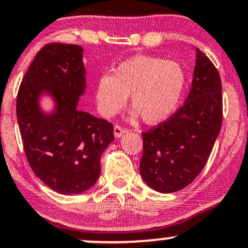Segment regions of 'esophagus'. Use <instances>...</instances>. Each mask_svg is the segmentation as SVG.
<instances>
[{"label":"esophagus","instance_id":"1","mask_svg":"<svg viewBox=\"0 0 248 248\" xmlns=\"http://www.w3.org/2000/svg\"><path fill=\"white\" fill-rule=\"evenodd\" d=\"M126 132H127L126 129L122 128V127L119 126V124H116V126L114 127V135H115V138H121Z\"/></svg>","mask_w":248,"mask_h":248}]
</instances>
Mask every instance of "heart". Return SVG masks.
I'll return each instance as SVG.
<instances>
[{"instance_id": "b5f03b06", "label": "heart", "mask_w": 248, "mask_h": 248, "mask_svg": "<svg viewBox=\"0 0 248 248\" xmlns=\"http://www.w3.org/2000/svg\"><path fill=\"white\" fill-rule=\"evenodd\" d=\"M186 85V74L178 62L137 56L122 62L114 74H103L95 89L98 110L110 117L129 101L133 116L148 124L169 119L176 110Z\"/></svg>"}]
</instances>
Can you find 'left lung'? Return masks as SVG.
<instances>
[{
	"instance_id": "left-lung-1",
	"label": "left lung",
	"mask_w": 248,
	"mask_h": 248,
	"mask_svg": "<svg viewBox=\"0 0 248 248\" xmlns=\"http://www.w3.org/2000/svg\"><path fill=\"white\" fill-rule=\"evenodd\" d=\"M222 124V85L218 71L199 48L191 90L183 106L148 132L141 133L140 174L163 194L178 191L207 164Z\"/></svg>"
}]
</instances>
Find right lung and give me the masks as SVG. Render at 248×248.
I'll list each match as a JSON object with an SVG mask.
<instances>
[{"label":"right lung","instance_id":"1","mask_svg":"<svg viewBox=\"0 0 248 248\" xmlns=\"http://www.w3.org/2000/svg\"><path fill=\"white\" fill-rule=\"evenodd\" d=\"M85 88L83 48L51 43L36 53L17 93L26 158L36 177L62 195L80 194L96 183L101 155L114 140L110 122L77 109ZM44 93L54 98L52 113L41 110Z\"/></svg>","mask_w":248,"mask_h":248}]
</instances>
